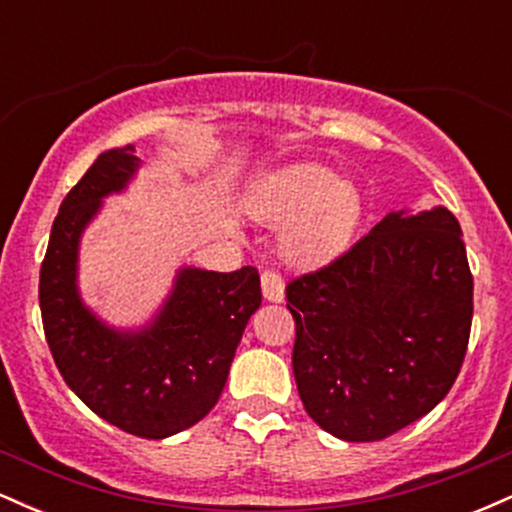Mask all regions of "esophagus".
Segmentation results:
<instances>
[{
    "mask_svg": "<svg viewBox=\"0 0 512 512\" xmlns=\"http://www.w3.org/2000/svg\"><path fill=\"white\" fill-rule=\"evenodd\" d=\"M262 293L272 303L284 301V279L276 269H264L262 272Z\"/></svg>",
    "mask_w": 512,
    "mask_h": 512,
    "instance_id": "obj_1",
    "label": "esophagus"
}]
</instances>
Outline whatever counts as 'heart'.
<instances>
[{"mask_svg": "<svg viewBox=\"0 0 512 512\" xmlns=\"http://www.w3.org/2000/svg\"><path fill=\"white\" fill-rule=\"evenodd\" d=\"M248 207L260 221L289 223L284 252L296 262H325L342 252L361 219V195L351 182L317 163H296L252 187Z\"/></svg>", "mask_w": 512, "mask_h": 512, "instance_id": "obj_1", "label": "heart"}]
</instances>
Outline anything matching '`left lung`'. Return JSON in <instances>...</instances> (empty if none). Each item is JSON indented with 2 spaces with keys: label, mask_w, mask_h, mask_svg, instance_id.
<instances>
[{
  "label": "left lung",
  "mask_w": 512,
  "mask_h": 512,
  "mask_svg": "<svg viewBox=\"0 0 512 512\" xmlns=\"http://www.w3.org/2000/svg\"><path fill=\"white\" fill-rule=\"evenodd\" d=\"M474 281L452 211H392L342 257L289 281L293 375L317 426L383 440L450 392L467 354Z\"/></svg>",
  "instance_id": "obj_1"
}]
</instances>
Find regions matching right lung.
I'll list each match as a JSON object with an SVG mask.
<instances>
[{
	"instance_id": "right-lung-1",
	"label": "right lung",
	"mask_w": 512,
	"mask_h": 512,
	"mask_svg": "<svg viewBox=\"0 0 512 512\" xmlns=\"http://www.w3.org/2000/svg\"><path fill=\"white\" fill-rule=\"evenodd\" d=\"M134 146L103 151L64 197L40 267L45 339L64 383L88 409L122 431L161 440L195 426L219 402L250 315L260 274L182 267L154 320L115 330L81 301L79 243L103 199L137 175Z\"/></svg>"
}]
</instances>
